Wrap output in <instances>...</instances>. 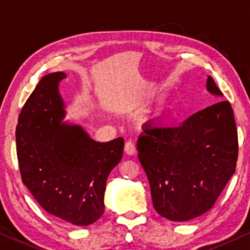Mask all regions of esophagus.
I'll list each match as a JSON object with an SVG mask.
<instances>
[{"label":"esophagus","mask_w":250,"mask_h":250,"mask_svg":"<svg viewBox=\"0 0 250 250\" xmlns=\"http://www.w3.org/2000/svg\"><path fill=\"white\" fill-rule=\"evenodd\" d=\"M125 152L129 156H132V154L136 153V145L132 141H126L125 146Z\"/></svg>","instance_id":"1"}]
</instances>
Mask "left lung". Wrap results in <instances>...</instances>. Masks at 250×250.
<instances>
[{"instance_id": "left-lung-1", "label": "left lung", "mask_w": 250, "mask_h": 250, "mask_svg": "<svg viewBox=\"0 0 250 250\" xmlns=\"http://www.w3.org/2000/svg\"><path fill=\"white\" fill-rule=\"evenodd\" d=\"M206 89L223 93L208 75ZM153 207L172 221L207 212L235 173L238 136L228 101H218L173 128H145L137 144Z\"/></svg>"}]
</instances>
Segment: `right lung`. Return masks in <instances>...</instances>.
<instances>
[{"instance_id":"add662e5","label":"right lung","mask_w":250,"mask_h":250,"mask_svg":"<svg viewBox=\"0 0 250 250\" xmlns=\"http://www.w3.org/2000/svg\"><path fill=\"white\" fill-rule=\"evenodd\" d=\"M63 72L43 77L20 113L17 152L22 181L51 215L88 226L104 212L105 184L120 162L124 138L97 142L65 118L59 84Z\"/></svg>"}]
</instances>
